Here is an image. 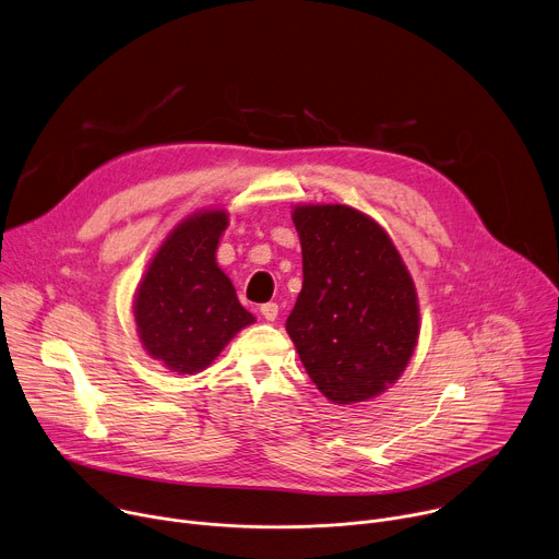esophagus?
<instances>
[{
	"label": "esophagus",
	"instance_id": "34e87169",
	"mask_svg": "<svg viewBox=\"0 0 559 559\" xmlns=\"http://www.w3.org/2000/svg\"><path fill=\"white\" fill-rule=\"evenodd\" d=\"M261 313H263L265 321H276L278 305L276 302H265V305H261Z\"/></svg>",
	"mask_w": 559,
	"mask_h": 559
}]
</instances>
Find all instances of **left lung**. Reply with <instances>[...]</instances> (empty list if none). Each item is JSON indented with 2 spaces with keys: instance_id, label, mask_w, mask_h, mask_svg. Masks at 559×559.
I'll return each mask as SVG.
<instances>
[{
  "instance_id": "obj_1",
  "label": "left lung",
  "mask_w": 559,
  "mask_h": 559,
  "mask_svg": "<svg viewBox=\"0 0 559 559\" xmlns=\"http://www.w3.org/2000/svg\"><path fill=\"white\" fill-rule=\"evenodd\" d=\"M302 289L287 334L336 405L362 403L395 382L418 343L414 281L386 231L347 205H300Z\"/></svg>"
}]
</instances>
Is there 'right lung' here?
<instances>
[{
	"label": "right lung",
	"instance_id": "1",
	"mask_svg": "<svg viewBox=\"0 0 559 559\" xmlns=\"http://www.w3.org/2000/svg\"><path fill=\"white\" fill-rule=\"evenodd\" d=\"M225 227L223 210L186 218L158 248L136 289L134 321L143 349L173 371L205 369L238 330L254 323L214 259Z\"/></svg>",
	"mask_w": 559,
	"mask_h": 559
}]
</instances>
